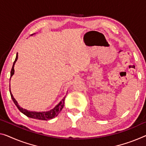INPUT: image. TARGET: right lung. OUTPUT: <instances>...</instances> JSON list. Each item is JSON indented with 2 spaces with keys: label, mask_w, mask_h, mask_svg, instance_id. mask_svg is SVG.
Segmentation results:
<instances>
[{
  "label": "right lung",
  "mask_w": 146,
  "mask_h": 146,
  "mask_svg": "<svg viewBox=\"0 0 146 146\" xmlns=\"http://www.w3.org/2000/svg\"><path fill=\"white\" fill-rule=\"evenodd\" d=\"M33 35H35V33H34V34L31 35V36ZM17 58H18V53H17V54H16V57H15V59L14 60V62H13L12 70H11L10 82L11 78L12 77V76L13 74H14V65H15V62H16V61H17ZM10 93L11 97H12V99L13 101V102H14L15 106H17V108L19 109V110L21 111V113H23L24 115H25L26 116H27V117H30V118L36 119H39V120H46V121L51 119L54 118L55 117H56V116L58 115V114L60 113V111L62 110V108H63L64 104V99H65V97H66V96H64V97L62 98L61 101H60L59 103V104H58L57 105H56V106L54 108H53V109L47 111H41V112H40V111H30V110H26V109H23V108L20 107L19 106L18 103H17V100L15 99L14 97H13V95L12 94V93H11L10 83Z\"/></svg>",
  "instance_id": "add662e5"
}]
</instances>
